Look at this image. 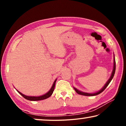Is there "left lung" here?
Returning <instances> with one entry per match:
<instances>
[{
  "mask_svg": "<svg viewBox=\"0 0 126 126\" xmlns=\"http://www.w3.org/2000/svg\"><path fill=\"white\" fill-rule=\"evenodd\" d=\"M115 69H116V63H115V57H114V59H113V70H112V73H111V77H110L109 80L107 81V82L106 84H105L104 87L102 88V89H100V90L99 91H98V92H97L94 93V94H89V93L81 92V91H80L78 90V89H77L76 88H74V89H75V91L77 93V94H81V95L88 96H93L97 95V94H101V93L103 91H104L105 89H106L107 87V86L108 85V84H109L110 83V82L111 81L112 79H113V76H114Z\"/></svg>",
  "mask_w": 126,
  "mask_h": 126,
  "instance_id": "left-lung-1",
  "label": "left lung"
}]
</instances>
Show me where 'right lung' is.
I'll use <instances>...</instances> for the list:
<instances>
[{"label":"right lung","instance_id":"1","mask_svg":"<svg viewBox=\"0 0 126 126\" xmlns=\"http://www.w3.org/2000/svg\"><path fill=\"white\" fill-rule=\"evenodd\" d=\"M57 81V79L56 80L54 81V83H53L52 87L50 88V89L49 91V92H47L46 94H43L42 96H26V95H25V94H22L21 92H19L18 91V92L19 94H21V95L23 96V97L25 98V99L28 100H30V101H38V100H44V99H47V98L49 97L50 96H51V94H52L53 91H54V87H55V84H56V82Z\"/></svg>","mask_w":126,"mask_h":126}]
</instances>
